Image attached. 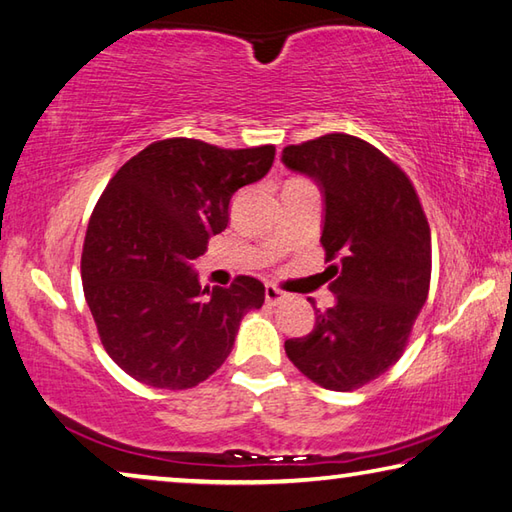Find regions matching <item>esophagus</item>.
<instances>
[{"instance_id": "esophagus-1", "label": "esophagus", "mask_w": 512, "mask_h": 512, "mask_svg": "<svg viewBox=\"0 0 512 512\" xmlns=\"http://www.w3.org/2000/svg\"><path fill=\"white\" fill-rule=\"evenodd\" d=\"M285 297H288V294L276 288V285H272V283L265 285V301L270 303V306H279L281 301H285Z\"/></svg>"}]
</instances>
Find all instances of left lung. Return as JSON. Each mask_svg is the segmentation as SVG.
<instances>
[{"instance_id": "8db88e82", "label": "left lung", "mask_w": 512, "mask_h": 512, "mask_svg": "<svg viewBox=\"0 0 512 512\" xmlns=\"http://www.w3.org/2000/svg\"><path fill=\"white\" fill-rule=\"evenodd\" d=\"M281 161L315 179L324 197L321 245L333 263L324 274L335 294L285 353L319 387L360 389L400 360L427 301L432 233L423 206L409 177L351 134L288 146Z\"/></svg>"}]
</instances>
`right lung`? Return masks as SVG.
Listing matches in <instances>:
<instances>
[{
  "label": "right lung",
  "instance_id": "right-lung-1",
  "mask_svg": "<svg viewBox=\"0 0 512 512\" xmlns=\"http://www.w3.org/2000/svg\"><path fill=\"white\" fill-rule=\"evenodd\" d=\"M274 146L150 143L119 168L89 218L80 276L107 355L155 389H191L227 360L265 285L202 288L193 261L227 229L238 188L267 175Z\"/></svg>",
  "mask_w": 512,
  "mask_h": 512
}]
</instances>
